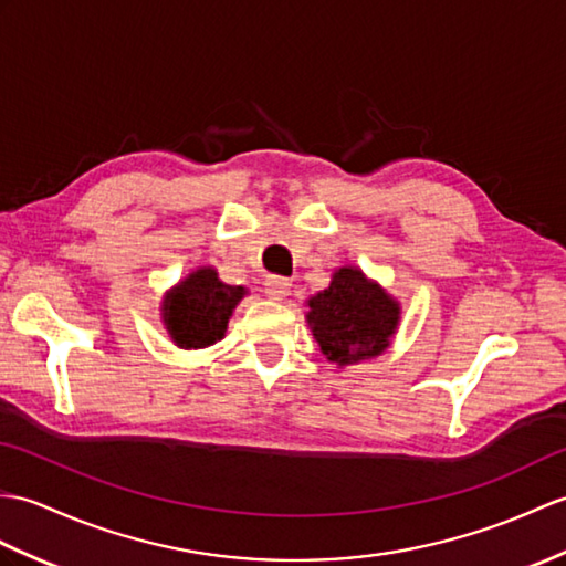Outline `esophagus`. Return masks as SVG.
I'll return each instance as SVG.
<instances>
[{
  "label": "esophagus",
  "mask_w": 566,
  "mask_h": 566,
  "mask_svg": "<svg viewBox=\"0 0 566 566\" xmlns=\"http://www.w3.org/2000/svg\"><path fill=\"white\" fill-rule=\"evenodd\" d=\"M289 292H292V282H289L286 277H277V274H272V277L265 280V294H268V298L282 301V298L289 296Z\"/></svg>",
  "instance_id": "obj_1"
}]
</instances>
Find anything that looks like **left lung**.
I'll use <instances>...</instances> for the list:
<instances>
[{
	"mask_svg": "<svg viewBox=\"0 0 566 566\" xmlns=\"http://www.w3.org/2000/svg\"><path fill=\"white\" fill-rule=\"evenodd\" d=\"M306 321L321 352L337 366L384 354L400 323V304L359 268H339L323 292L306 301Z\"/></svg>",
	"mask_w": 566,
	"mask_h": 566,
	"instance_id": "left-lung-1",
	"label": "left lung"
}]
</instances>
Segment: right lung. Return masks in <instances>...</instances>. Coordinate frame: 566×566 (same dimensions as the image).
<instances>
[{
  "instance_id": "right-lung-1",
  "label": "right lung",
  "mask_w": 566,
  "mask_h": 566,
  "mask_svg": "<svg viewBox=\"0 0 566 566\" xmlns=\"http://www.w3.org/2000/svg\"><path fill=\"white\" fill-rule=\"evenodd\" d=\"M245 296L243 286L219 280L214 268H200L166 292L161 318L180 349H205L227 333L233 308Z\"/></svg>"
}]
</instances>
